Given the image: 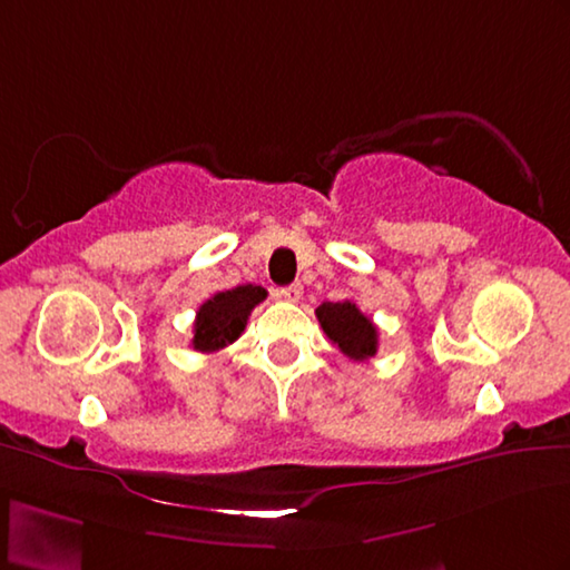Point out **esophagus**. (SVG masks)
Instances as JSON below:
<instances>
[{
  "instance_id": "1",
  "label": "esophagus",
  "mask_w": 570,
  "mask_h": 570,
  "mask_svg": "<svg viewBox=\"0 0 570 570\" xmlns=\"http://www.w3.org/2000/svg\"><path fill=\"white\" fill-rule=\"evenodd\" d=\"M277 297H283L285 302H299L302 285L293 283V285H287V287H281V289H277Z\"/></svg>"
}]
</instances>
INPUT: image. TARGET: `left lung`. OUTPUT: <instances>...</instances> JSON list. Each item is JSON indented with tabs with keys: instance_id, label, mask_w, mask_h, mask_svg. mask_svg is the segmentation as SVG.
I'll use <instances>...</instances> for the list:
<instances>
[{
	"instance_id": "1",
	"label": "left lung",
	"mask_w": 570,
	"mask_h": 570,
	"mask_svg": "<svg viewBox=\"0 0 570 570\" xmlns=\"http://www.w3.org/2000/svg\"><path fill=\"white\" fill-rule=\"evenodd\" d=\"M317 320L330 342L340 346L352 362H366L379 350V330L354 302H322L317 307Z\"/></svg>"
}]
</instances>
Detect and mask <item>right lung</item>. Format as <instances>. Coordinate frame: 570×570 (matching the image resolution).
I'll list each match as a JSON object with an SVG mask.
<instances>
[{
	"mask_svg": "<svg viewBox=\"0 0 570 570\" xmlns=\"http://www.w3.org/2000/svg\"><path fill=\"white\" fill-rule=\"evenodd\" d=\"M268 297L261 285H238L208 297L196 312L194 322V352L212 354L234 344L248 324L255 305Z\"/></svg>",
	"mask_w": 570,
	"mask_h": 570,
	"instance_id": "1",
	"label": "right lung"
}]
</instances>
